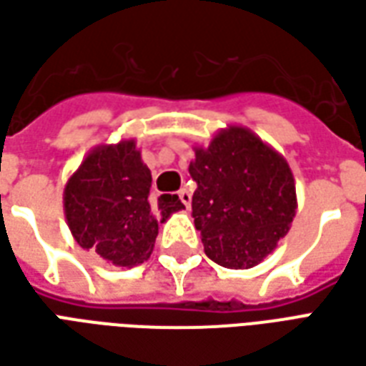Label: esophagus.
<instances>
[{
    "mask_svg": "<svg viewBox=\"0 0 366 366\" xmlns=\"http://www.w3.org/2000/svg\"><path fill=\"white\" fill-rule=\"evenodd\" d=\"M178 198H180V202H182L184 206L186 207H190V204H192V194L188 190H186V188H182V190L178 192Z\"/></svg>",
    "mask_w": 366,
    "mask_h": 366,
    "instance_id": "esophagus-1",
    "label": "esophagus"
}]
</instances>
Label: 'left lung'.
<instances>
[{
  "instance_id": "8db88e82",
  "label": "left lung",
  "mask_w": 366,
  "mask_h": 366,
  "mask_svg": "<svg viewBox=\"0 0 366 366\" xmlns=\"http://www.w3.org/2000/svg\"><path fill=\"white\" fill-rule=\"evenodd\" d=\"M198 188L192 217L206 254L225 269H253L288 233L296 184L288 162L251 129L227 125L207 147H194Z\"/></svg>"
}]
</instances>
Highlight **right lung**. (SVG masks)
<instances>
[{
	"label": "right lung",
	"instance_id": "obj_1",
	"mask_svg": "<svg viewBox=\"0 0 366 366\" xmlns=\"http://www.w3.org/2000/svg\"><path fill=\"white\" fill-rule=\"evenodd\" d=\"M152 176L135 139L94 147L64 186V215L76 243L131 269L149 261L159 223L184 209L178 196L151 202Z\"/></svg>",
	"mask_w": 366,
	"mask_h": 366
}]
</instances>
